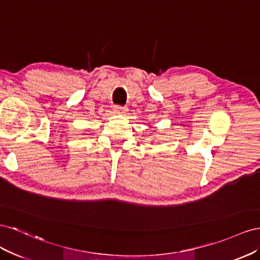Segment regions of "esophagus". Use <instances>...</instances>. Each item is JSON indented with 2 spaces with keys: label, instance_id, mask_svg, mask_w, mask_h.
I'll use <instances>...</instances> for the list:
<instances>
[{
  "label": "esophagus",
  "instance_id": "obj_1",
  "mask_svg": "<svg viewBox=\"0 0 260 260\" xmlns=\"http://www.w3.org/2000/svg\"><path fill=\"white\" fill-rule=\"evenodd\" d=\"M126 109L124 107H120V106H115L114 107V112L116 114H122V113H125Z\"/></svg>",
  "mask_w": 260,
  "mask_h": 260
}]
</instances>
